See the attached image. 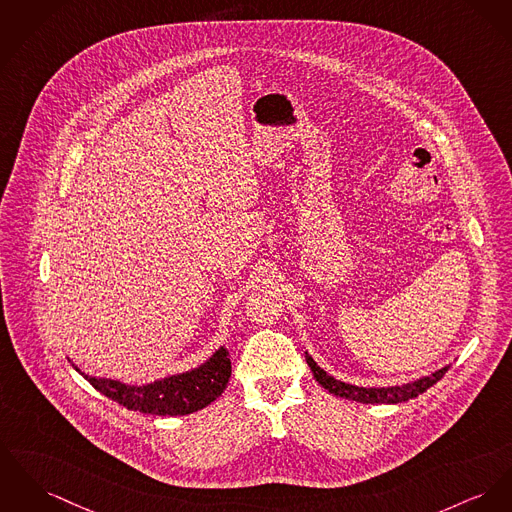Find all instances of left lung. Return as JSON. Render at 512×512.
<instances>
[{
	"mask_svg": "<svg viewBox=\"0 0 512 512\" xmlns=\"http://www.w3.org/2000/svg\"><path fill=\"white\" fill-rule=\"evenodd\" d=\"M307 363L312 375L318 380V384H322L330 394L340 396L345 400L359 402V404H400V402H408L411 398H417L419 394L429 390L433 384H437L443 378L444 373L448 371V367H443V369L435 371L433 375L417 378V380L402 384V386L365 388V386H355V384H347V382L336 380L334 376L328 375L324 369H320L308 353Z\"/></svg>",
	"mask_w": 512,
	"mask_h": 512,
	"instance_id": "8db88e82",
	"label": "left lung"
}]
</instances>
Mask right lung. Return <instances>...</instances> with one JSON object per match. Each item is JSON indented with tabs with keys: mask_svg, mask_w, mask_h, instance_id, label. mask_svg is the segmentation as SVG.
I'll return each mask as SVG.
<instances>
[{
	"mask_svg": "<svg viewBox=\"0 0 512 512\" xmlns=\"http://www.w3.org/2000/svg\"><path fill=\"white\" fill-rule=\"evenodd\" d=\"M75 371L85 376L95 390L124 408L151 415H188L204 409L223 394L231 378V359L229 351L219 347L204 365L143 386L85 375L77 367Z\"/></svg>",
	"mask_w": 512,
	"mask_h": 512,
	"instance_id": "add662e5",
	"label": "right lung"
}]
</instances>
